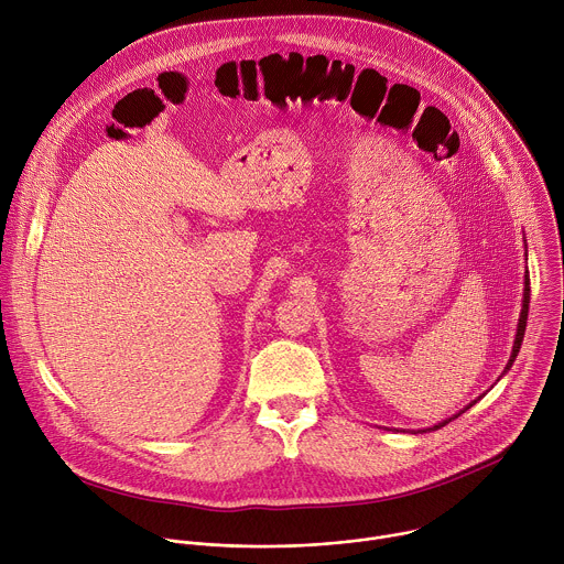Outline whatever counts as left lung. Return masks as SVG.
Masks as SVG:
<instances>
[{"label": "left lung", "mask_w": 564, "mask_h": 564, "mask_svg": "<svg viewBox=\"0 0 564 564\" xmlns=\"http://www.w3.org/2000/svg\"><path fill=\"white\" fill-rule=\"evenodd\" d=\"M529 292H531V288H529V274L524 276V296H522V312H520V318H518V333H516V341H513V352H511V357H509V364H507V368H505V372L507 370H511V366H513V361H516V357H518V352H520V346H522V339H524V330H527V314H529ZM502 372V375H505ZM475 404V401H470V404L464 409V411H468L470 406ZM464 411H459L457 415H462ZM455 415V417H457ZM455 417H451V420H455ZM451 420H446V422H442V424H437V426H433V429H442V426H446ZM431 431V429H429ZM426 433V431H424Z\"/></svg>", "instance_id": "left-lung-1"}]
</instances>
